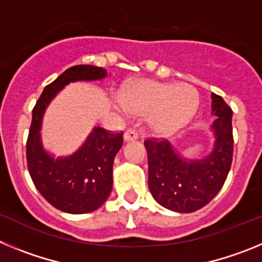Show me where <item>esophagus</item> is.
I'll return each mask as SVG.
<instances>
[{"label":"esophagus","mask_w":262,"mask_h":262,"mask_svg":"<svg viewBox=\"0 0 262 262\" xmlns=\"http://www.w3.org/2000/svg\"><path fill=\"white\" fill-rule=\"evenodd\" d=\"M123 139H124V142H134V140H136L138 139V134L134 131V129H127L126 133H124L123 135Z\"/></svg>","instance_id":"obj_1"}]
</instances>
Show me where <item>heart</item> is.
Listing matches in <instances>:
<instances>
[{"instance_id":"b5f03b06","label":"heart","mask_w":262,"mask_h":262,"mask_svg":"<svg viewBox=\"0 0 262 262\" xmlns=\"http://www.w3.org/2000/svg\"><path fill=\"white\" fill-rule=\"evenodd\" d=\"M119 99L129 113L149 114L148 126L161 136L172 135L184 128L200 107V94L191 85L152 80L128 84L122 89Z\"/></svg>"}]
</instances>
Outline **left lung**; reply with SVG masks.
<instances>
[{"instance_id": "8db88e82", "label": "left lung", "mask_w": 262, "mask_h": 262, "mask_svg": "<svg viewBox=\"0 0 262 262\" xmlns=\"http://www.w3.org/2000/svg\"><path fill=\"white\" fill-rule=\"evenodd\" d=\"M212 147L200 159L181 155L166 140H145L148 187L159 205L174 212H194L219 193L230 172L233 154L232 110L211 94Z\"/></svg>"}]
</instances>
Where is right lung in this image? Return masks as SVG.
Instances as JSON below:
<instances>
[{"label":"right lung","mask_w":262,"mask_h":262,"mask_svg":"<svg viewBox=\"0 0 262 262\" xmlns=\"http://www.w3.org/2000/svg\"><path fill=\"white\" fill-rule=\"evenodd\" d=\"M107 76V71L99 67H71L45 88L32 110L26 145L27 166L39 193L60 211L86 214L107 201L113 189V164L123 144V133L110 134L97 126L73 154L56 156L46 149L41 140L46 110L67 85L102 81Z\"/></svg>","instance_id":"1"}]
</instances>
